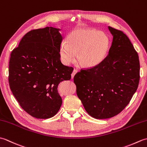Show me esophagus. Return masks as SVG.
Wrapping results in <instances>:
<instances>
[{"label":"esophagus","mask_w":147,"mask_h":147,"mask_svg":"<svg viewBox=\"0 0 147 147\" xmlns=\"http://www.w3.org/2000/svg\"><path fill=\"white\" fill-rule=\"evenodd\" d=\"M76 73H77V71L76 69H74L73 71V73H72V74H71V78H73L74 75H75Z\"/></svg>","instance_id":"1"}]
</instances>
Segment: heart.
I'll return each instance as SVG.
<instances>
[{
	"instance_id": "obj_1",
	"label": "heart",
	"mask_w": 147,
	"mask_h": 147,
	"mask_svg": "<svg viewBox=\"0 0 147 147\" xmlns=\"http://www.w3.org/2000/svg\"><path fill=\"white\" fill-rule=\"evenodd\" d=\"M110 39L104 32L91 28L76 29L60 45L62 63L69 65L76 58L83 66L93 67L100 64L107 55Z\"/></svg>"
}]
</instances>
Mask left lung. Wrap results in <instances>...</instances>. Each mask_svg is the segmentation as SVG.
Instances as JSON below:
<instances>
[{
  "label": "left lung",
  "instance_id": "left-lung-1",
  "mask_svg": "<svg viewBox=\"0 0 147 147\" xmlns=\"http://www.w3.org/2000/svg\"><path fill=\"white\" fill-rule=\"evenodd\" d=\"M113 38L100 64L74 77L76 93L90 116L104 119L115 116L129 104L140 80V62L129 39L109 26Z\"/></svg>",
  "mask_w": 147,
  "mask_h": 147
}]
</instances>
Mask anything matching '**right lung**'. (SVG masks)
Wrapping results in <instances>:
<instances>
[{
    "mask_svg": "<svg viewBox=\"0 0 147 147\" xmlns=\"http://www.w3.org/2000/svg\"><path fill=\"white\" fill-rule=\"evenodd\" d=\"M61 29L46 27L30 31L11 54L9 83L12 94L28 114L38 119L57 113L62 98L59 84L69 80L73 68L62 64Z\"/></svg>",
    "mask_w": 147,
    "mask_h": 147,
    "instance_id": "obj_1",
    "label": "right lung"
}]
</instances>
